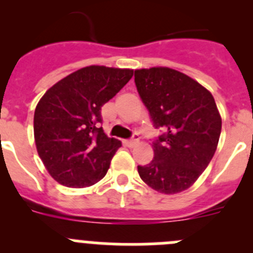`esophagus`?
<instances>
[{"label":"esophagus","instance_id":"obj_1","mask_svg":"<svg viewBox=\"0 0 253 253\" xmlns=\"http://www.w3.org/2000/svg\"><path fill=\"white\" fill-rule=\"evenodd\" d=\"M138 142H139V137H138V134H134L133 138H131V139L126 140V142H125V144L131 148V147H134L135 144H138Z\"/></svg>","mask_w":253,"mask_h":253}]
</instances>
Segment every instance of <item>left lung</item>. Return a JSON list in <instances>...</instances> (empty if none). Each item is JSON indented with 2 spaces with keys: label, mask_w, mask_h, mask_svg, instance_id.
<instances>
[{
  "label": "left lung",
  "mask_w": 253,
  "mask_h": 253,
  "mask_svg": "<svg viewBox=\"0 0 253 253\" xmlns=\"http://www.w3.org/2000/svg\"><path fill=\"white\" fill-rule=\"evenodd\" d=\"M134 82L156 129L154 157L138 166L148 186L163 194L189 189L215 153L222 119L213 95L189 76L167 68L137 69Z\"/></svg>",
  "instance_id": "left-lung-1"
}]
</instances>
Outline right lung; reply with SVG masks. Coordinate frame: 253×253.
Returning a JSON list of instances; mask_svg holds the SVG:
<instances>
[{"label":"right lung","instance_id":"1","mask_svg":"<svg viewBox=\"0 0 253 253\" xmlns=\"http://www.w3.org/2000/svg\"><path fill=\"white\" fill-rule=\"evenodd\" d=\"M133 77V69L90 66L60 80L38 102L34 137L50 176L67 187L99 182L122 142L101 126V106Z\"/></svg>","mask_w":253,"mask_h":253}]
</instances>
